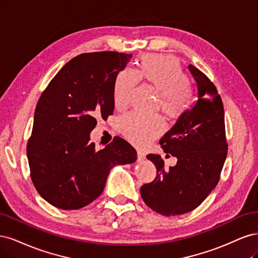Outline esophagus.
<instances>
[{
  "label": "esophagus",
  "instance_id": "obj_1",
  "mask_svg": "<svg viewBox=\"0 0 258 258\" xmlns=\"http://www.w3.org/2000/svg\"><path fill=\"white\" fill-rule=\"evenodd\" d=\"M145 159H146L145 153L141 152V151H138V152H137V161L140 162V161H143V160H145Z\"/></svg>",
  "mask_w": 258,
  "mask_h": 258
}]
</instances>
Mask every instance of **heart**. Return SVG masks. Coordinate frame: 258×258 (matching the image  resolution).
Returning <instances> with one entry per match:
<instances>
[{"instance_id":"heart-1","label":"heart","mask_w":258,"mask_h":258,"mask_svg":"<svg viewBox=\"0 0 258 258\" xmlns=\"http://www.w3.org/2000/svg\"><path fill=\"white\" fill-rule=\"evenodd\" d=\"M138 81L150 86L160 94V109L168 117L178 118L187 109L190 101L188 77L173 56L147 54L141 57L138 68L133 72H119L112 92L117 109L126 107L132 91ZM119 127L132 144L139 147L148 146L164 130L162 120L156 115L146 117L134 112L123 117Z\"/></svg>"}]
</instances>
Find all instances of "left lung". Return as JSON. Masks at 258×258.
Here are the masks:
<instances>
[{"mask_svg": "<svg viewBox=\"0 0 258 258\" xmlns=\"http://www.w3.org/2000/svg\"><path fill=\"white\" fill-rule=\"evenodd\" d=\"M188 70L197 85V102L160 140L164 152L177 157V164L165 169L161 155L148 154L156 177L140 187L146 205L165 217L201 205L217 186L227 156L222 98L203 72L192 64Z\"/></svg>", "mask_w": 258, "mask_h": 258, "instance_id": "obj_1", "label": "left lung"}]
</instances>
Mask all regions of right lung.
<instances>
[{
  "label": "right lung",
  "mask_w": 258,
  "mask_h": 258,
  "mask_svg": "<svg viewBox=\"0 0 258 258\" xmlns=\"http://www.w3.org/2000/svg\"><path fill=\"white\" fill-rule=\"evenodd\" d=\"M132 54L82 53L60 70L41 93L27 145L31 179L39 195L63 210L88 206L102 194L115 165L137 160L126 140L96 150L90 133L113 112V85Z\"/></svg>",
  "instance_id": "right-lung-1"
}]
</instances>
